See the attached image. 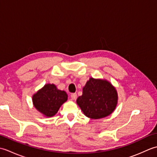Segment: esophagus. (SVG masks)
Instances as JSON below:
<instances>
[{
  "label": "esophagus",
  "mask_w": 157,
  "mask_h": 157,
  "mask_svg": "<svg viewBox=\"0 0 157 157\" xmlns=\"http://www.w3.org/2000/svg\"><path fill=\"white\" fill-rule=\"evenodd\" d=\"M71 98L73 100H76V98H77V94H76V93H73V94H71Z\"/></svg>",
  "instance_id": "1"
}]
</instances>
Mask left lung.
Returning a JSON list of instances; mask_svg holds the SVG:
<instances>
[{
    "instance_id": "obj_1",
    "label": "left lung",
    "mask_w": 157,
    "mask_h": 157,
    "mask_svg": "<svg viewBox=\"0 0 157 157\" xmlns=\"http://www.w3.org/2000/svg\"><path fill=\"white\" fill-rule=\"evenodd\" d=\"M117 100V92L111 83L106 79L90 78L76 102L86 117L98 119L111 115Z\"/></svg>"
}]
</instances>
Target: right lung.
Segmentation results:
<instances>
[{"label": "right lung", "instance_id": "add662e5", "mask_svg": "<svg viewBox=\"0 0 157 157\" xmlns=\"http://www.w3.org/2000/svg\"><path fill=\"white\" fill-rule=\"evenodd\" d=\"M67 101V94L55 84H47L33 95L34 107L47 117L54 116L61 106Z\"/></svg>", "mask_w": 157, "mask_h": 157}]
</instances>
